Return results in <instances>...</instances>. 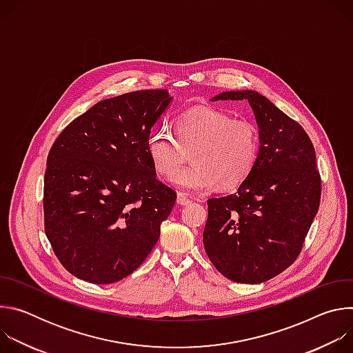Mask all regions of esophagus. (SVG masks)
<instances>
[{"label":"esophagus","instance_id":"1","mask_svg":"<svg viewBox=\"0 0 353 353\" xmlns=\"http://www.w3.org/2000/svg\"><path fill=\"white\" fill-rule=\"evenodd\" d=\"M191 203V199L184 194V192H179L177 194V204L180 205H188Z\"/></svg>","mask_w":353,"mask_h":353}]
</instances>
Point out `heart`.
I'll return each mask as SVG.
<instances>
[{
  "label": "heart",
  "instance_id": "1",
  "mask_svg": "<svg viewBox=\"0 0 353 353\" xmlns=\"http://www.w3.org/2000/svg\"><path fill=\"white\" fill-rule=\"evenodd\" d=\"M176 137L163 125L148 137V157L158 174L172 178L185 192L239 188L256 169L260 131L247 120H236L214 108H195L177 117ZM192 150L193 165L178 170L185 152ZM179 172H177L176 170Z\"/></svg>",
  "mask_w": 353,
  "mask_h": 353
}]
</instances>
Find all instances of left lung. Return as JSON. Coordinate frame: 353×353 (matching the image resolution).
Returning <instances> with one entry per match:
<instances>
[{"label": "left lung", "instance_id": "8db88e82", "mask_svg": "<svg viewBox=\"0 0 353 353\" xmlns=\"http://www.w3.org/2000/svg\"><path fill=\"white\" fill-rule=\"evenodd\" d=\"M216 100H248L260 128V157L234 194L208 199L204 247L228 279L261 283L296 261L317 215L316 150L305 128L259 92H223Z\"/></svg>", "mask_w": 353, "mask_h": 353}]
</instances>
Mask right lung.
<instances>
[{"mask_svg":"<svg viewBox=\"0 0 353 353\" xmlns=\"http://www.w3.org/2000/svg\"><path fill=\"white\" fill-rule=\"evenodd\" d=\"M170 100L168 89L102 100L50 149L44 232L74 276L96 285L121 281L157 244L176 191L157 179L146 143Z\"/></svg>","mask_w":353,"mask_h":353,"instance_id":"1","label":"right lung"}]
</instances>
